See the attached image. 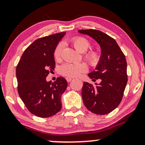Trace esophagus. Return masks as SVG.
<instances>
[{
	"label": "esophagus",
	"mask_w": 145,
	"mask_h": 145,
	"mask_svg": "<svg viewBox=\"0 0 145 145\" xmlns=\"http://www.w3.org/2000/svg\"><path fill=\"white\" fill-rule=\"evenodd\" d=\"M72 79H73V78H70V77H67V78H66V80H67L68 82H71V81L72 80Z\"/></svg>",
	"instance_id": "1"
}]
</instances>
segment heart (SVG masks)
I'll use <instances>...</instances> for the list:
<instances>
[{
	"label": "heart",
	"instance_id": "b5f03b06",
	"mask_svg": "<svg viewBox=\"0 0 145 145\" xmlns=\"http://www.w3.org/2000/svg\"><path fill=\"white\" fill-rule=\"evenodd\" d=\"M71 43L74 48L80 52H84L89 49L91 44L89 41L82 37H75L71 39ZM63 48V44L59 43L56 46L54 52V57L56 61H59L61 59V54ZM85 59L90 65L95 66L99 62L100 54L95 50H90L84 54ZM87 70V67L82 63H67L62 65L60 72L63 76L67 77H76L82 73Z\"/></svg>",
	"mask_w": 145,
	"mask_h": 145
}]
</instances>
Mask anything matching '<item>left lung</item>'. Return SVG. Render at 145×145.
I'll use <instances>...</instances> for the list:
<instances>
[{"label":"left lung","instance_id":"1","mask_svg":"<svg viewBox=\"0 0 145 145\" xmlns=\"http://www.w3.org/2000/svg\"><path fill=\"white\" fill-rule=\"evenodd\" d=\"M99 44L101 55L95 71L88 74L95 86L84 82L82 97L84 106L96 114H108L119 106L122 100L127 82V62L123 52L113 38L95 29L80 30Z\"/></svg>","mask_w":145,"mask_h":145}]
</instances>
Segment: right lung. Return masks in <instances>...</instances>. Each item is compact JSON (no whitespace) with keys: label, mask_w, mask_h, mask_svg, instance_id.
<instances>
[{"label":"right lung","mask_w":145,"mask_h":145,"mask_svg":"<svg viewBox=\"0 0 145 145\" xmlns=\"http://www.w3.org/2000/svg\"><path fill=\"white\" fill-rule=\"evenodd\" d=\"M65 34L36 39L25 50L16 67L18 94L29 112L39 117H50L62 107L67 81L59 77L54 82H47L46 77L55 67L54 52Z\"/></svg>","instance_id":"right-lung-1"}]
</instances>
